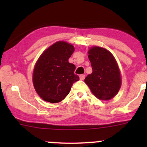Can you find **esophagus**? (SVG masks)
Masks as SVG:
<instances>
[{"instance_id": "34e87169", "label": "esophagus", "mask_w": 147, "mask_h": 147, "mask_svg": "<svg viewBox=\"0 0 147 147\" xmlns=\"http://www.w3.org/2000/svg\"><path fill=\"white\" fill-rule=\"evenodd\" d=\"M84 78H85V76H84V75H80V79L81 80H84Z\"/></svg>"}]
</instances>
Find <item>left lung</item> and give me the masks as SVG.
Returning a JSON list of instances; mask_svg holds the SVG:
<instances>
[{
    "mask_svg": "<svg viewBox=\"0 0 147 147\" xmlns=\"http://www.w3.org/2000/svg\"><path fill=\"white\" fill-rule=\"evenodd\" d=\"M92 72L84 82L92 94L100 100H109L117 94L121 85L120 69L113 55L108 50L93 46L88 50Z\"/></svg>",
    "mask_w": 147,
    "mask_h": 147,
    "instance_id": "1",
    "label": "left lung"
}]
</instances>
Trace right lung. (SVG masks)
I'll use <instances>...</instances> for the list:
<instances>
[{
    "mask_svg": "<svg viewBox=\"0 0 147 147\" xmlns=\"http://www.w3.org/2000/svg\"><path fill=\"white\" fill-rule=\"evenodd\" d=\"M75 47L65 41L55 42L40 55L34 66L32 83L40 98L50 103L63 101L75 82L80 80L75 75V65L68 59Z\"/></svg>",
    "mask_w": 147,
    "mask_h": 147,
    "instance_id": "obj_1",
    "label": "right lung"
}]
</instances>
